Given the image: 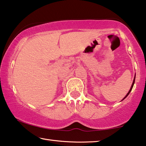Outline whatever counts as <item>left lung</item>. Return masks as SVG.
Instances as JSON below:
<instances>
[{"mask_svg":"<svg viewBox=\"0 0 146 146\" xmlns=\"http://www.w3.org/2000/svg\"><path fill=\"white\" fill-rule=\"evenodd\" d=\"M135 77H136V75H135V78H134V80H133V84H132V85H131V88H130V90H129V92H128V93H127V95H126V96H125V98H123V99H122V100H121V101H123V99H125V98H127V97L129 96V94H130V92H131V90H132V89H133V86H134V84H135Z\"/></svg>","mask_w":146,"mask_h":146,"instance_id":"obj_1","label":"left lung"}]
</instances>
